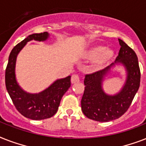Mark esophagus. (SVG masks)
Returning a JSON list of instances; mask_svg holds the SVG:
<instances>
[{"label":"esophagus","instance_id":"34e87169","mask_svg":"<svg viewBox=\"0 0 146 146\" xmlns=\"http://www.w3.org/2000/svg\"><path fill=\"white\" fill-rule=\"evenodd\" d=\"M80 82V76L78 74H73L71 77V82L72 83H76Z\"/></svg>","mask_w":146,"mask_h":146}]
</instances>
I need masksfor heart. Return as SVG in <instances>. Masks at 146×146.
Instances as JSON below:
<instances>
[{"label": "heart", "instance_id": "1", "mask_svg": "<svg viewBox=\"0 0 146 146\" xmlns=\"http://www.w3.org/2000/svg\"><path fill=\"white\" fill-rule=\"evenodd\" d=\"M113 51L111 49H104L102 46L92 47L86 52V57L89 59H96L95 66L101 67L111 60Z\"/></svg>", "mask_w": 146, "mask_h": 146}]
</instances>
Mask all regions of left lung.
Masks as SVG:
<instances>
[{"label":"left lung","mask_w":146,"mask_h":146,"mask_svg":"<svg viewBox=\"0 0 146 146\" xmlns=\"http://www.w3.org/2000/svg\"><path fill=\"white\" fill-rule=\"evenodd\" d=\"M118 40L120 49L114 63L85 76L82 111L87 117L98 122H108L121 117L130 106L140 85V70L136 53L123 41ZM117 64H121L125 68L126 81L119 93L108 95L102 88V82L110 69Z\"/></svg>","instance_id":"1"}]
</instances>
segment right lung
I'll return each mask as SVG.
<instances>
[{"label": "right lung", "mask_w": 146, "mask_h": 146, "mask_svg": "<svg viewBox=\"0 0 146 146\" xmlns=\"http://www.w3.org/2000/svg\"><path fill=\"white\" fill-rule=\"evenodd\" d=\"M49 38L47 32L29 35L13 48L9 56L5 72V84L7 92L17 111L32 120H44L57 113L60 102L70 87V76L59 79L38 93H29L19 86L16 78V62L18 54L28 42L32 40L44 42Z\"/></svg>", "instance_id": "right-lung-1"}]
</instances>
